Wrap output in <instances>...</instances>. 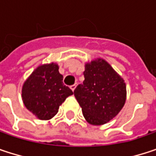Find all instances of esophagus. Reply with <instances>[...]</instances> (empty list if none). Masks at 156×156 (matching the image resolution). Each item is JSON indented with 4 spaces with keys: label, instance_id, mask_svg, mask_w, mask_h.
Returning a JSON list of instances; mask_svg holds the SVG:
<instances>
[{
    "label": "esophagus",
    "instance_id": "obj_1",
    "mask_svg": "<svg viewBox=\"0 0 156 156\" xmlns=\"http://www.w3.org/2000/svg\"><path fill=\"white\" fill-rule=\"evenodd\" d=\"M76 87H77V84H74V85H72V86L70 87V88H71V90H72V91H74Z\"/></svg>",
    "mask_w": 156,
    "mask_h": 156
}]
</instances>
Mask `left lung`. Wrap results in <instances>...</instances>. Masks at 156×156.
Here are the masks:
<instances>
[{"label":"left lung","instance_id":"8db88e82","mask_svg":"<svg viewBox=\"0 0 156 156\" xmlns=\"http://www.w3.org/2000/svg\"><path fill=\"white\" fill-rule=\"evenodd\" d=\"M85 80L74 91L87 123L101 126L112 120L125 106L126 86L107 60L101 58L85 64Z\"/></svg>","mask_w":156,"mask_h":156}]
</instances>
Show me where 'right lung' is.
Wrapping results in <instances>:
<instances>
[{
    "mask_svg": "<svg viewBox=\"0 0 156 156\" xmlns=\"http://www.w3.org/2000/svg\"><path fill=\"white\" fill-rule=\"evenodd\" d=\"M71 95L72 90L63 84V76L55 62L37 67L21 88L24 106L41 120H49L55 116L59 106Z\"/></svg>",
    "mask_w": 156,
    "mask_h": 156,
    "instance_id": "obj_1",
    "label": "right lung"
}]
</instances>
